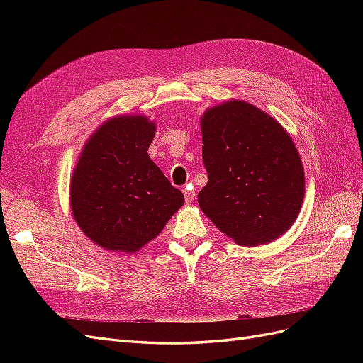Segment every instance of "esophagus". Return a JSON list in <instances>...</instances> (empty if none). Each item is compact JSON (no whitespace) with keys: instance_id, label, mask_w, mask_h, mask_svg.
Segmentation results:
<instances>
[{"instance_id":"1","label":"esophagus","mask_w":363,"mask_h":363,"mask_svg":"<svg viewBox=\"0 0 363 363\" xmlns=\"http://www.w3.org/2000/svg\"><path fill=\"white\" fill-rule=\"evenodd\" d=\"M183 194H184L186 203H192V201H194L195 194H194V191L191 189V186H188V188H184V189H183Z\"/></svg>"}]
</instances>
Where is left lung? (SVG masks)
<instances>
[{"label":"left lung","mask_w":363,"mask_h":363,"mask_svg":"<svg viewBox=\"0 0 363 363\" xmlns=\"http://www.w3.org/2000/svg\"><path fill=\"white\" fill-rule=\"evenodd\" d=\"M207 184L203 213L236 244L256 247L292 227L304 199V169L292 138L259 107L242 100L201 115Z\"/></svg>","instance_id":"left-lung-1"}]
</instances>
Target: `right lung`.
Segmentation results:
<instances>
[{
    "label": "right lung",
    "mask_w": 363,
    "mask_h": 363,
    "mask_svg": "<svg viewBox=\"0 0 363 363\" xmlns=\"http://www.w3.org/2000/svg\"><path fill=\"white\" fill-rule=\"evenodd\" d=\"M155 135L156 123L145 115L113 116L86 140L72 171V216L107 251H139L184 204L148 156Z\"/></svg>",
    "instance_id": "obj_1"
}]
</instances>
